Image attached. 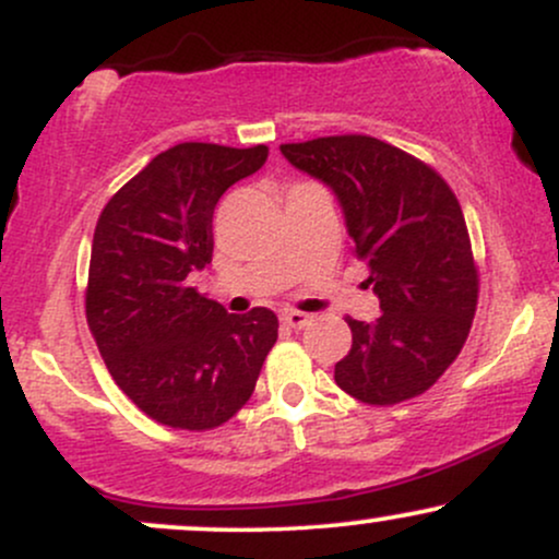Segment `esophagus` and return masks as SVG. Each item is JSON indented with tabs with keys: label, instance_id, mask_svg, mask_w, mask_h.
<instances>
[{
	"label": "esophagus",
	"instance_id": "esophagus-1",
	"mask_svg": "<svg viewBox=\"0 0 559 559\" xmlns=\"http://www.w3.org/2000/svg\"><path fill=\"white\" fill-rule=\"evenodd\" d=\"M281 320H284L286 325H292V329L301 331L312 323V316H307V312H299V310H286L284 316H281Z\"/></svg>",
	"mask_w": 559,
	"mask_h": 559
}]
</instances>
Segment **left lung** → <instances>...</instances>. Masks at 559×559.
<instances>
[{
  "mask_svg": "<svg viewBox=\"0 0 559 559\" xmlns=\"http://www.w3.org/2000/svg\"><path fill=\"white\" fill-rule=\"evenodd\" d=\"M294 168L329 183L381 318H346L352 349L338 389L373 407L420 396L457 360L478 305V267L457 197L423 159L344 133L281 144Z\"/></svg>",
  "mask_w": 559,
  "mask_h": 559,
  "instance_id": "8db88e82",
  "label": "left lung"
}]
</instances>
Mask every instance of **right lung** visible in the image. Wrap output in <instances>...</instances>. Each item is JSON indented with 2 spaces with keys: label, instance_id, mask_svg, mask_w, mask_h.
Segmentation results:
<instances>
[{
  "label": "right lung",
  "instance_id": "obj_1",
  "mask_svg": "<svg viewBox=\"0 0 559 559\" xmlns=\"http://www.w3.org/2000/svg\"><path fill=\"white\" fill-rule=\"evenodd\" d=\"M267 146L183 141L110 197L94 228L86 320L112 381L144 415L210 431L249 402L278 318L267 307L228 316L189 286L213 262V213L252 176Z\"/></svg>",
  "mask_w": 559,
  "mask_h": 559
}]
</instances>
